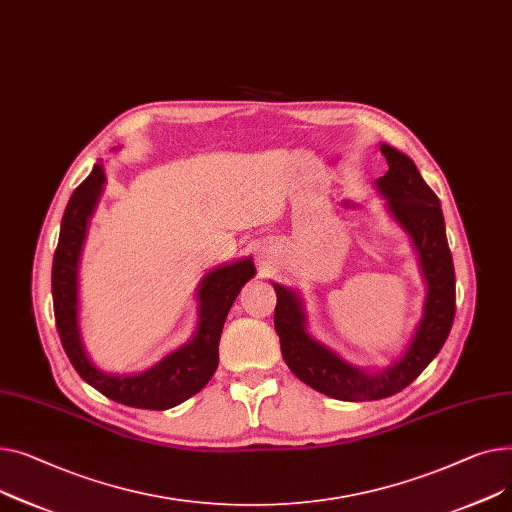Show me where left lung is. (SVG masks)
Listing matches in <instances>:
<instances>
[{
    "label": "left lung",
    "instance_id": "8db88e82",
    "mask_svg": "<svg viewBox=\"0 0 512 512\" xmlns=\"http://www.w3.org/2000/svg\"><path fill=\"white\" fill-rule=\"evenodd\" d=\"M380 150L388 171L376 179V188L388 198L390 215L409 233L428 285L424 316L399 362L376 374L347 364L308 333L297 293L273 283L277 291L275 330L285 364L299 380L339 401H378L409 386L442 349L457 308L455 266L446 242L440 200L407 155L388 144H382Z\"/></svg>",
    "mask_w": 512,
    "mask_h": 512
}]
</instances>
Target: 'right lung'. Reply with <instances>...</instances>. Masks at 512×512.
Wrapping results in <instances>:
<instances>
[{"label": "right lung", "mask_w": 512, "mask_h": 512, "mask_svg": "<svg viewBox=\"0 0 512 512\" xmlns=\"http://www.w3.org/2000/svg\"><path fill=\"white\" fill-rule=\"evenodd\" d=\"M103 165H95L84 182L74 190L59 229V242L53 254L51 293L59 339L72 366L93 388L111 401L138 409H171L208 384L219 366V341L225 318L237 293L256 275L252 258L219 266L202 279L198 289V328L194 337L163 357L159 364L140 374L115 376L101 372L90 362L78 328V260L103 192Z\"/></svg>", "instance_id": "right-lung-1"}]
</instances>
